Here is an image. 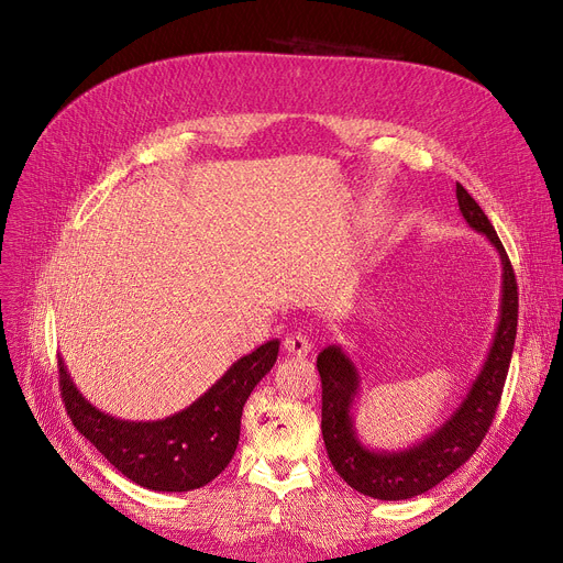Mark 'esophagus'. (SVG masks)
<instances>
[{"instance_id":"obj_1","label":"esophagus","mask_w":563,"mask_h":563,"mask_svg":"<svg viewBox=\"0 0 563 563\" xmlns=\"http://www.w3.org/2000/svg\"><path fill=\"white\" fill-rule=\"evenodd\" d=\"M283 349H285V353H289V356L303 358V356H308V353H310L312 344H310L301 333H297V335H287V338H285Z\"/></svg>"}]
</instances>
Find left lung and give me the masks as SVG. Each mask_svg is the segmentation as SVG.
<instances>
[{"label":"left lung","instance_id":"obj_1","mask_svg":"<svg viewBox=\"0 0 563 563\" xmlns=\"http://www.w3.org/2000/svg\"><path fill=\"white\" fill-rule=\"evenodd\" d=\"M456 200L465 223L484 234L501 262L499 317L488 356L472 380L463 401L440 427L404 450H376L365 445L353 422V406L361 393L356 363L340 344H331L317 356L321 376V435L338 475L363 495L374 499H408L427 493L450 477L482 445L493 424L505 388L516 329L518 285L509 255L484 214L479 202L456 183Z\"/></svg>","mask_w":563,"mask_h":563}]
</instances>
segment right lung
Returning a JSON list of instances; mask_svg holds the SVG:
<instances>
[{
	"instance_id": "add662e5",
	"label": "right lung",
	"mask_w": 563,
	"mask_h": 563,
	"mask_svg": "<svg viewBox=\"0 0 563 563\" xmlns=\"http://www.w3.org/2000/svg\"><path fill=\"white\" fill-rule=\"evenodd\" d=\"M272 340L234 361L191 406L164 420L132 422L96 408L58 358V386L77 431L123 475L151 490L185 493L217 479L240 442L242 410L253 388L276 365Z\"/></svg>"
}]
</instances>
